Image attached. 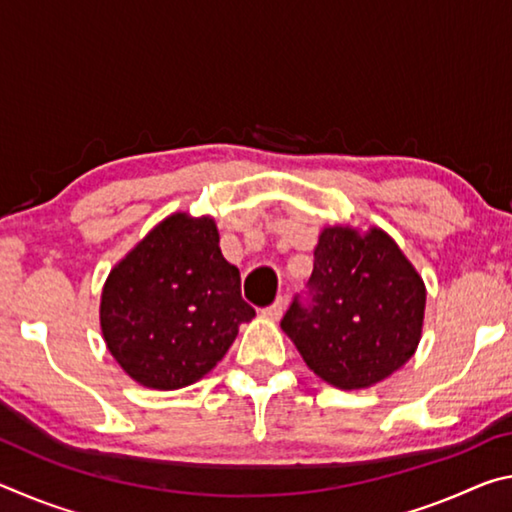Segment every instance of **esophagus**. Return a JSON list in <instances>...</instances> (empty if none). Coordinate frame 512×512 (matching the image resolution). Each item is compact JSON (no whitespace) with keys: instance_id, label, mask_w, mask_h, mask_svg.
Segmentation results:
<instances>
[{"instance_id":"esophagus-1","label":"esophagus","mask_w":512,"mask_h":512,"mask_svg":"<svg viewBox=\"0 0 512 512\" xmlns=\"http://www.w3.org/2000/svg\"><path fill=\"white\" fill-rule=\"evenodd\" d=\"M262 314H264L266 318H271V320H280L282 314H284V300L277 298V300L273 302V305H268V307L262 309Z\"/></svg>"}]
</instances>
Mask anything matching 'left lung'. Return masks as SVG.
<instances>
[{"instance_id":"left-lung-1","label":"left lung","mask_w":512,"mask_h":512,"mask_svg":"<svg viewBox=\"0 0 512 512\" xmlns=\"http://www.w3.org/2000/svg\"><path fill=\"white\" fill-rule=\"evenodd\" d=\"M307 289V305L293 298L280 325L327 384L341 391L375 386L413 357L427 289L384 230L325 228Z\"/></svg>"}]
</instances>
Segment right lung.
Returning a JSON list of instances; mask_svg holds the SVG:
<instances>
[{"mask_svg":"<svg viewBox=\"0 0 512 512\" xmlns=\"http://www.w3.org/2000/svg\"><path fill=\"white\" fill-rule=\"evenodd\" d=\"M108 350L137 384L176 391L205 377L255 309L210 216L176 212L112 268L101 293Z\"/></svg>","mask_w":512,"mask_h":512,"instance_id":"right-lung-1","label":"right lung"}]
</instances>
